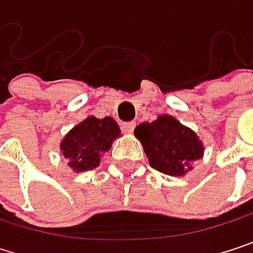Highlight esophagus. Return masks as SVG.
Wrapping results in <instances>:
<instances>
[{
  "mask_svg": "<svg viewBox=\"0 0 253 253\" xmlns=\"http://www.w3.org/2000/svg\"><path fill=\"white\" fill-rule=\"evenodd\" d=\"M134 127H136V123H134V122H127V123H123V130H125L126 133H133Z\"/></svg>",
  "mask_w": 253,
  "mask_h": 253,
  "instance_id": "esophagus-1",
  "label": "esophagus"
}]
</instances>
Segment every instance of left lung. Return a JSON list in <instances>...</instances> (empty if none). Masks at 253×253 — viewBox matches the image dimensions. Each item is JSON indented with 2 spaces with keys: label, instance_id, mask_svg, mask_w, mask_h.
<instances>
[{
  "label": "left lung",
  "instance_id": "8db88e82",
  "mask_svg": "<svg viewBox=\"0 0 253 253\" xmlns=\"http://www.w3.org/2000/svg\"><path fill=\"white\" fill-rule=\"evenodd\" d=\"M134 136L140 140L151 167L169 176H184L204 155L198 134L167 114L152 123H140Z\"/></svg>",
  "mask_w": 253,
  "mask_h": 253
}]
</instances>
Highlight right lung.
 I'll use <instances>...</instances> for the list:
<instances>
[{"label":"right lung","mask_w":253,"mask_h":253,"mask_svg":"<svg viewBox=\"0 0 253 253\" xmlns=\"http://www.w3.org/2000/svg\"><path fill=\"white\" fill-rule=\"evenodd\" d=\"M120 137V127L113 117H87L61 140L60 149L73 171H87L99 166L101 155Z\"/></svg>","instance_id":"1"}]
</instances>
